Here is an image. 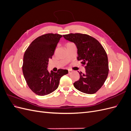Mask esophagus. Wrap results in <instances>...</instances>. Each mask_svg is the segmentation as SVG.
<instances>
[{"instance_id": "obj_1", "label": "esophagus", "mask_w": 131, "mask_h": 131, "mask_svg": "<svg viewBox=\"0 0 131 131\" xmlns=\"http://www.w3.org/2000/svg\"><path fill=\"white\" fill-rule=\"evenodd\" d=\"M73 73V70H71V69H68V74H70L71 73Z\"/></svg>"}]
</instances>
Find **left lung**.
<instances>
[{"mask_svg":"<svg viewBox=\"0 0 131 131\" xmlns=\"http://www.w3.org/2000/svg\"><path fill=\"white\" fill-rule=\"evenodd\" d=\"M78 49V61L85 65V74L79 72L80 79L74 83L75 89L87 94H93L103 85L109 73L108 59L103 47L89 35L70 33L63 35Z\"/></svg>","mask_w":131,"mask_h":131,"instance_id":"1","label":"left lung"}]
</instances>
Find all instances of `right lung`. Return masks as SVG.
Returning <instances> with one entry per match:
<instances>
[{
  "label": "right lung",
  "mask_w": 131,
  "mask_h": 131,
  "mask_svg": "<svg viewBox=\"0 0 131 131\" xmlns=\"http://www.w3.org/2000/svg\"><path fill=\"white\" fill-rule=\"evenodd\" d=\"M62 35L48 33L38 37L28 47L23 56L22 71L28 86L39 96H45L58 87L61 78L68 73L59 69L57 73L47 70L49 59L52 58Z\"/></svg>",
  "instance_id": "obj_1"
}]
</instances>
